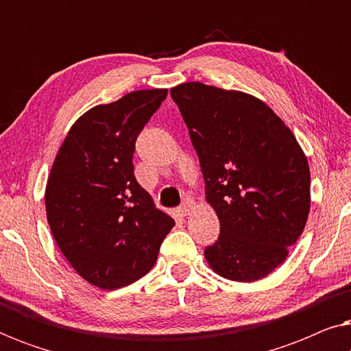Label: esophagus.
<instances>
[{
    "label": "esophagus",
    "instance_id": "obj_1",
    "mask_svg": "<svg viewBox=\"0 0 351 351\" xmlns=\"http://www.w3.org/2000/svg\"><path fill=\"white\" fill-rule=\"evenodd\" d=\"M191 209H193V203H191V201H186V203H185L184 206H180L177 213H179V214L182 215V217H186V215H189V214L191 213Z\"/></svg>",
    "mask_w": 351,
    "mask_h": 351
}]
</instances>
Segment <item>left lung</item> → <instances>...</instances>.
Instances as JSON below:
<instances>
[{
    "label": "left lung",
    "mask_w": 351,
    "mask_h": 351,
    "mask_svg": "<svg viewBox=\"0 0 351 351\" xmlns=\"http://www.w3.org/2000/svg\"><path fill=\"white\" fill-rule=\"evenodd\" d=\"M171 95L220 222L206 262L227 280H262L304 233L311 204L305 153L285 121L251 94L191 81L174 86Z\"/></svg>",
    "instance_id": "1"
}]
</instances>
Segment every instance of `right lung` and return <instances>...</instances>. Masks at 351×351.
I'll list each match as a JSON object with an SVG mask.
<instances>
[{
  "label": "right lung",
  "mask_w": 351,
  "mask_h": 351,
  "mask_svg": "<svg viewBox=\"0 0 351 351\" xmlns=\"http://www.w3.org/2000/svg\"><path fill=\"white\" fill-rule=\"evenodd\" d=\"M167 89L132 90L95 105L73 123L47 177V223L76 273L119 289L155 265L174 219L134 177L136 138Z\"/></svg>",
  "instance_id": "1"
}]
</instances>
